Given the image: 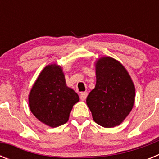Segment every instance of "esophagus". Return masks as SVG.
Listing matches in <instances>:
<instances>
[{"instance_id":"34e87169","label":"esophagus","mask_w":159,"mask_h":159,"mask_svg":"<svg viewBox=\"0 0 159 159\" xmlns=\"http://www.w3.org/2000/svg\"><path fill=\"white\" fill-rule=\"evenodd\" d=\"M88 96V92H82L80 95V99L81 100H85Z\"/></svg>"}]
</instances>
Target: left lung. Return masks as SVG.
I'll list each match as a JSON object with an SVG mask.
<instances>
[{"label": "left lung", "instance_id": "1", "mask_svg": "<svg viewBox=\"0 0 159 159\" xmlns=\"http://www.w3.org/2000/svg\"><path fill=\"white\" fill-rule=\"evenodd\" d=\"M96 84L87 97L94 121L103 127L119 125L132 110L135 88L125 67L111 57L96 63Z\"/></svg>", "mask_w": 159, "mask_h": 159}]
</instances>
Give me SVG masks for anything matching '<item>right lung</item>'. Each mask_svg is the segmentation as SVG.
<instances>
[{"mask_svg": "<svg viewBox=\"0 0 159 159\" xmlns=\"http://www.w3.org/2000/svg\"><path fill=\"white\" fill-rule=\"evenodd\" d=\"M79 95L66 85L61 67L51 64L43 68L29 97L31 111L40 122L57 127L66 123Z\"/></svg>", "mask_w": 159, "mask_h": 159, "instance_id": "obj_1", "label": "right lung"}]
</instances>
